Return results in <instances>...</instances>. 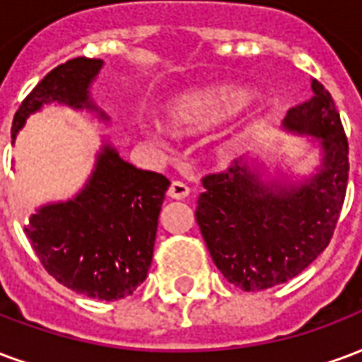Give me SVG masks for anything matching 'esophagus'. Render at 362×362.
Returning <instances> with one entry per match:
<instances>
[{"mask_svg": "<svg viewBox=\"0 0 362 362\" xmlns=\"http://www.w3.org/2000/svg\"><path fill=\"white\" fill-rule=\"evenodd\" d=\"M168 195H170L173 199H186L189 195L188 184H184V182L180 180H173L170 188H168Z\"/></svg>", "mask_w": 362, "mask_h": 362, "instance_id": "esophagus-1", "label": "esophagus"}]
</instances>
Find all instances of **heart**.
Instances as JSON below:
<instances>
[{"label": "heart", "mask_w": 362, "mask_h": 362, "mask_svg": "<svg viewBox=\"0 0 362 362\" xmlns=\"http://www.w3.org/2000/svg\"><path fill=\"white\" fill-rule=\"evenodd\" d=\"M245 92L235 86H209L202 90L182 93L167 107V119L176 130L189 132L207 127L230 109L240 105Z\"/></svg>", "instance_id": "obj_1"}]
</instances>
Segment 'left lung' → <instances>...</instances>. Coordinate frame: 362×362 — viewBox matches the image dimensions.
Instances as JSON below:
<instances>
[{
  "instance_id": "1",
  "label": "left lung",
  "mask_w": 362,
  "mask_h": 362,
  "mask_svg": "<svg viewBox=\"0 0 362 362\" xmlns=\"http://www.w3.org/2000/svg\"><path fill=\"white\" fill-rule=\"evenodd\" d=\"M284 124L322 140V167L299 188H267L234 160L203 178L195 221L213 263L243 291L269 290L303 272L330 243L349 178V144L336 103L318 80Z\"/></svg>"
}]
</instances>
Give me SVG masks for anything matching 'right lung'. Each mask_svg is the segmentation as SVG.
<instances>
[{"label": "right lung", "mask_w": 362, "mask_h": 362, "mask_svg": "<svg viewBox=\"0 0 362 362\" xmlns=\"http://www.w3.org/2000/svg\"><path fill=\"white\" fill-rule=\"evenodd\" d=\"M99 69L101 59L76 57L47 72L18 107L11 138L42 103L93 107L88 86ZM168 186L163 174L132 167L105 147L82 194L40 209L24 232L57 282L92 299L117 301L146 280Z\"/></svg>", "instance_id": "right-lung-1"}]
</instances>
